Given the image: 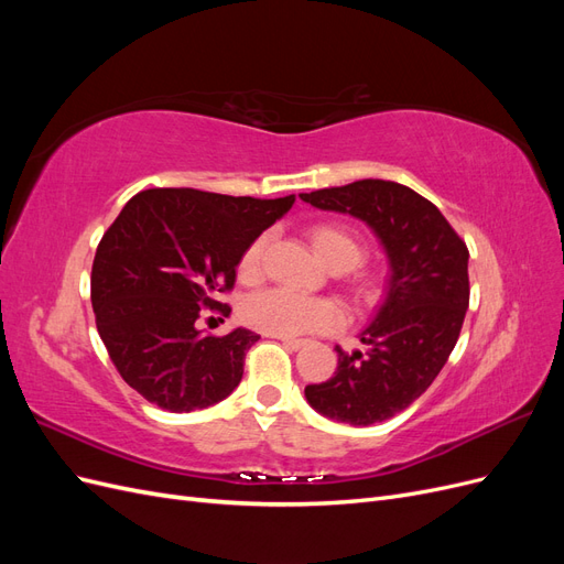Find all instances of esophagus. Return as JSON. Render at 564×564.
<instances>
[{
    "instance_id": "34e87169",
    "label": "esophagus",
    "mask_w": 564,
    "mask_h": 564,
    "mask_svg": "<svg viewBox=\"0 0 564 564\" xmlns=\"http://www.w3.org/2000/svg\"><path fill=\"white\" fill-rule=\"evenodd\" d=\"M280 340H282L284 348H292V350H299V348L305 346V338H286V336H282Z\"/></svg>"
}]
</instances>
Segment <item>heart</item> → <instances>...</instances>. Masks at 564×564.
Here are the masks:
<instances>
[{
  "instance_id": "b5f03b06",
  "label": "heart",
  "mask_w": 564,
  "mask_h": 564,
  "mask_svg": "<svg viewBox=\"0 0 564 564\" xmlns=\"http://www.w3.org/2000/svg\"><path fill=\"white\" fill-rule=\"evenodd\" d=\"M308 240L317 259L334 272H346L344 286L355 303H367L379 292V275L360 268L367 256V245L360 235L344 224H317L308 230ZM268 235H259L247 245L237 263L245 282L259 280ZM242 317L249 327L270 336H303L332 332L340 324V313L327 299L301 296L289 289H268L253 294L242 305Z\"/></svg>"
}]
</instances>
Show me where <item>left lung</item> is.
Returning a JSON list of instances; mask_svg holds the SVG:
<instances>
[{"mask_svg": "<svg viewBox=\"0 0 564 564\" xmlns=\"http://www.w3.org/2000/svg\"><path fill=\"white\" fill-rule=\"evenodd\" d=\"M301 199L367 220L392 265L388 299L362 332L369 352L336 346L334 377L305 386V398L352 425L392 419L429 390L456 346L470 301L468 247L433 202L395 181L365 178Z\"/></svg>", "mask_w": 564, "mask_h": 564, "instance_id": "obj_1", "label": "left lung"}]
</instances>
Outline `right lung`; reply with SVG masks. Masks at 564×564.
<instances>
[{
	"mask_svg": "<svg viewBox=\"0 0 564 564\" xmlns=\"http://www.w3.org/2000/svg\"><path fill=\"white\" fill-rule=\"evenodd\" d=\"M294 202L150 187L124 204L94 256L91 305L115 369L139 395L181 414L242 381L261 336L199 334L195 322L204 311L230 313L218 296L232 292L242 251Z\"/></svg>",
	"mask_w": 564,
	"mask_h": 564,
	"instance_id": "right-lung-1",
	"label": "right lung"
}]
</instances>
